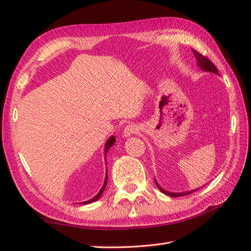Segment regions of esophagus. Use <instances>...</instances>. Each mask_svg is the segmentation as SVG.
Masks as SVG:
<instances>
[{
    "label": "esophagus",
    "instance_id": "obj_1",
    "mask_svg": "<svg viewBox=\"0 0 251 251\" xmlns=\"http://www.w3.org/2000/svg\"><path fill=\"white\" fill-rule=\"evenodd\" d=\"M137 131H138V127L136 126V125L130 124V125H127L125 127L124 133H123V135H124L125 137H129V136L136 134V133H137Z\"/></svg>",
    "mask_w": 251,
    "mask_h": 251
}]
</instances>
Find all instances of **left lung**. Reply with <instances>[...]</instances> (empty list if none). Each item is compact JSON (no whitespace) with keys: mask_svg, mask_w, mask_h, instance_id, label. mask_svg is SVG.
<instances>
[{"mask_svg":"<svg viewBox=\"0 0 251 251\" xmlns=\"http://www.w3.org/2000/svg\"><path fill=\"white\" fill-rule=\"evenodd\" d=\"M193 52H194L195 57H196V59H197V65H198L199 67H201V71L210 72V73H215V74L218 75V71H217V69H216V66H215L214 64H212V62H210L209 59H208L207 57L202 56V55H201V53H198L197 50H193ZM155 182H156L157 187H158V189L160 190L161 193H164L165 195H168V196H171V197H181V196H186V195L192 194L193 192H195V190L198 189V188H197V189L189 190V192H184V193H171V192H167V190H165L164 188H161V187L158 185V182H157L156 179H155Z\"/></svg>","mask_w":251,"mask_h":251,"instance_id":"left-lung-1","label":"left lung"}]
</instances>
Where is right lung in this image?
<instances>
[{
	"label": "right lung",
	"mask_w": 251,
	"mask_h": 251,
	"mask_svg": "<svg viewBox=\"0 0 251 251\" xmlns=\"http://www.w3.org/2000/svg\"><path fill=\"white\" fill-rule=\"evenodd\" d=\"M115 142H116V138H115V136H110V137L107 139V142H106V144H105V151H104L105 158H106V154H107L108 150H109L110 147H112V146L114 145V144H115ZM105 160H106V159H105ZM106 185H107V171H106V175H105V180H104L103 187H101V189L100 190L99 194H97L96 196L93 197L92 199H90V201H83L82 203H84V205H87V203H91V202H94V201H96L97 199H99V198L101 196V194L104 193V189H105Z\"/></svg>",
	"instance_id": "1"
}]
</instances>
